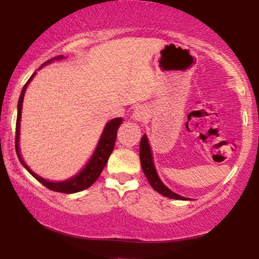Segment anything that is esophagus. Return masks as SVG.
<instances>
[{"instance_id":"obj_1","label":"esophagus","mask_w":259,"mask_h":259,"mask_svg":"<svg viewBox=\"0 0 259 259\" xmlns=\"http://www.w3.org/2000/svg\"><path fill=\"white\" fill-rule=\"evenodd\" d=\"M148 118V109L144 106H139L134 109L133 112V119L137 120V121H144Z\"/></svg>"}]
</instances>
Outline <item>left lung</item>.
Instances as JSON below:
<instances>
[{
  "instance_id": "obj_1",
  "label": "left lung",
  "mask_w": 259,
  "mask_h": 259,
  "mask_svg": "<svg viewBox=\"0 0 259 259\" xmlns=\"http://www.w3.org/2000/svg\"><path fill=\"white\" fill-rule=\"evenodd\" d=\"M140 164L141 167H143V171L146 176V178L148 180V183L151 184V186L153 187V190L157 191L158 193L162 194V196L172 198V199H180V200H185V197L179 196L175 192H172L171 190L167 189L164 184L161 183V180L159 179L158 173L154 168V164H153V159H152V153H151V148H150V144H148L146 136H143L140 140Z\"/></svg>"
}]
</instances>
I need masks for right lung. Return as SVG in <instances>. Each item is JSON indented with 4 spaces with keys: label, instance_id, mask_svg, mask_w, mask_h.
<instances>
[{
    "label": "right lung",
    "instance_id": "obj_1",
    "mask_svg": "<svg viewBox=\"0 0 259 259\" xmlns=\"http://www.w3.org/2000/svg\"><path fill=\"white\" fill-rule=\"evenodd\" d=\"M63 59L62 55H58L55 58H53L48 61H46L44 65H47V63H51L53 60H61ZM35 75V73L30 76V79L27 81L26 84H24L22 88V92H21L20 99H19V105H17V119H16V136H15V150H16V154L19 157V160L21 161L24 167L27 168V171L30 173L31 176L34 177L35 179L38 180L42 185H45L47 189L55 191V192H61V193H75L79 192V191L86 190L90 187L91 185L97 182V179L99 178V176L101 175L102 169L107 164L108 158L111 153L113 152V148H114L115 145V139H116V132H118L119 126L121 125L122 122V118H116L113 119L111 121L107 122L106 125L104 132H102V136L99 140V144L97 146V150H95L93 157L91 158V160L88 161V164L84 166V168L81 171L79 175L74 177V178L69 179V180H65V182H59V183H52L48 182L41 177H38L36 173H34L31 169L28 167V166L24 164V161L22 160L20 154V150H19V137H20V120H21V109H22V102H23V97H24V92L27 90L28 83L29 81L33 79Z\"/></svg>",
    "mask_w": 259,
    "mask_h": 259
}]
</instances>
